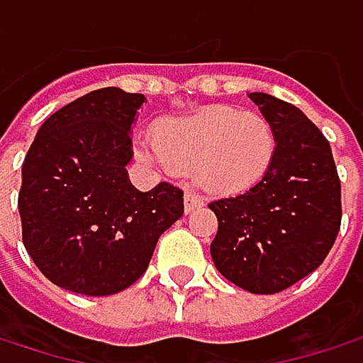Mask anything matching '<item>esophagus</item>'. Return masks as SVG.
<instances>
[{
	"label": "esophagus",
	"mask_w": 363,
	"mask_h": 363,
	"mask_svg": "<svg viewBox=\"0 0 363 363\" xmlns=\"http://www.w3.org/2000/svg\"><path fill=\"white\" fill-rule=\"evenodd\" d=\"M203 206V197L195 191H186L184 193V212H195Z\"/></svg>",
	"instance_id": "obj_1"
}]
</instances>
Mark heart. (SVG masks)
Here are the masks:
<instances>
[{"label": "heart", "mask_w": 363, "mask_h": 363, "mask_svg": "<svg viewBox=\"0 0 363 363\" xmlns=\"http://www.w3.org/2000/svg\"><path fill=\"white\" fill-rule=\"evenodd\" d=\"M275 149V130L262 113L214 105L162 119L153 145L140 143L136 153L155 166L193 172L212 193L235 195L267 177Z\"/></svg>", "instance_id": "heart-1"}]
</instances>
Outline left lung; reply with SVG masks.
Masks as SVG:
<instances>
[{
  "instance_id": "obj_1",
  "label": "left lung",
  "mask_w": 363,
  "mask_h": 363,
  "mask_svg": "<svg viewBox=\"0 0 363 363\" xmlns=\"http://www.w3.org/2000/svg\"><path fill=\"white\" fill-rule=\"evenodd\" d=\"M277 138L256 186L208 203L218 218L210 254L223 277L252 294H275L313 273L340 229V181L318 125L286 101L250 92Z\"/></svg>"
}]
</instances>
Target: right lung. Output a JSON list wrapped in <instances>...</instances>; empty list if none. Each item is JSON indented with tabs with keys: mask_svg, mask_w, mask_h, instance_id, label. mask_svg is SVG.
<instances>
[{
	"mask_svg": "<svg viewBox=\"0 0 363 363\" xmlns=\"http://www.w3.org/2000/svg\"><path fill=\"white\" fill-rule=\"evenodd\" d=\"M147 99L94 90L52 113L23 164V244L56 286L86 296L130 288L160 235L184 212L182 191H138L128 177L132 125Z\"/></svg>",
	"mask_w": 363,
	"mask_h": 363,
	"instance_id": "obj_1",
	"label": "right lung"
}]
</instances>
